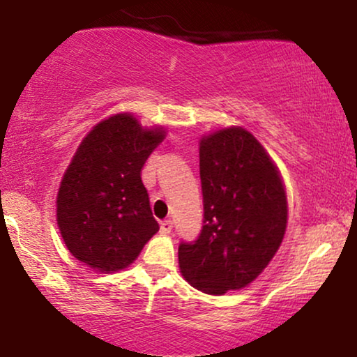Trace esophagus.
I'll use <instances>...</instances> for the list:
<instances>
[{
    "label": "esophagus",
    "instance_id": "esophagus-1",
    "mask_svg": "<svg viewBox=\"0 0 357 357\" xmlns=\"http://www.w3.org/2000/svg\"><path fill=\"white\" fill-rule=\"evenodd\" d=\"M172 227H174L172 221H170V219H165V221L160 222V234H169L172 231Z\"/></svg>",
    "mask_w": 357,
    "mask_h": 357
}]
</instances>
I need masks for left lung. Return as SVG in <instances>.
I'll return each instance as SVG.
<instances>
[{"mask_svg": "<svg viewBox=\"0 0 357 357\" xmlns=\"http://www.w3.org/2000/svg\"><path fill=\"white\" fill-rule=\"evenodd\" d=\"M203 227L178 245L185 280L221 296L255 280L280 248L287 199L278 167L255 136L231 126L199 141Z\"/></svg>", "mask_w": 357, "mask_h": 357, "instance_id": "left-lung-1", "label": "left lung"}]
</instances>
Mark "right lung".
<instances>
[{
    "mask_svg": "<svg viewBox=\"0 0 357 357\" xmlns=\"http://www.w3.org/2000/svg\"><path fill=\"white\" fill-rule=\"evenodd\" d=\"M165 138L130 114L100 121L82 139L56 197V221L68 250L92 270L131 265L159 231L141 169Z\"/></svg>",
    "mask_w": 357,
    "mask_h": 357,
    "instance_id": "right-lung-1",
    "label": "right lung"
}]
</instances>
